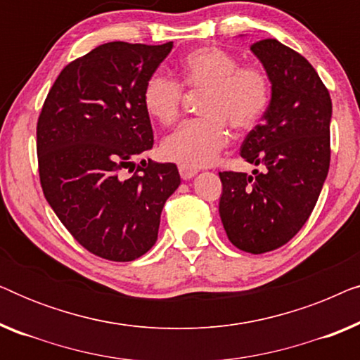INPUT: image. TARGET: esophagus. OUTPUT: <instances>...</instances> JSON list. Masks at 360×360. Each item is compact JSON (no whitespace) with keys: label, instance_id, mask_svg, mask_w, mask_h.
Wrapping results in <instances>:
<instances>
[{"label":"esophagus","instance_id":"34e87169","mask_svg":"<svg viewBox=\"0 0 360 360\" xmlns=\"http://www.w3.org/2000/svg\"><path fill=\"white\" fill-rule=\"evenodd\" d=\"M179 172H180V176L184 180H190V179H193V176L198 174V170H195V169H190V167H186V165H179Z\"/></svg>","mask_w":360,"mask_h":360}]
</instances>
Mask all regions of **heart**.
I'll use <instances>...</instances> for the list:
<instances>
[{"mask_svg":"<svg viewBox=\"0 0 360 360\" xmlns=\"http://www.w3.org/2000/svg\"><path fill=\"white\" fill-rule=\"evenodd\" d=\"M181 85L205 90L198 120L186 121L167 136L160 146L165 159L190 169L210 165L229 144V127L254 129L270 105L272 85L264 68L240 65L233 53L219 47H200L180 62ZM179 82L155 73L147 80L142 103L147 112L169 126L180 116L184 88Z\"/></svg>","mask_w":360,"mask_h":360,"instance_id":"heart-1","label":"heart"}]
</instances>
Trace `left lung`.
<instances>
[{"label": "left lung", "mask_w": 360, "mask_h": 360, "mask_svg": "<svg viewBox=\"0 0 360 360\" xmlns=\"http://www.w3.org/2000/svg\"><path fill=\"white\" fill-rule=\"evenodd\" d=\"M272 83L262 122L245 136L240 157L265 170L219 172V216L236 248L264 254L287 244L316 205L328 176L331 96L303 56L277 39L250 46Z\"/></svg>", "instance_id": "left-lung-1"}]
</instances>
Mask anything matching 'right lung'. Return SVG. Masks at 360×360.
Wrapping results in <instances>:
<instances>
[{
    "label": "right lung",
    "mask_w": 360,
    "mask_h": 360,
    "mask_svg": "<svg viewBox=\"0 0 360 360\" xmlns=\"http://www.w3.org/2000/svg\"><path fill=\"white\" fill-rule=\"evenodd\" d=\"M174 42H108L68 63L37 121L44 196L78 244L129 262L155 244L165 201L180 185L175 164L134 159L152 149L142 91Z\"/></svg>",
    "instance_id": "1"
}]
</instances>
